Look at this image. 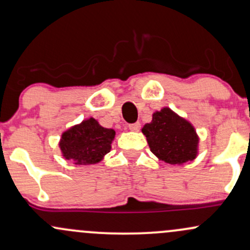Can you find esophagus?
Listing matches in <instances>:
<instances>
[{
  "label": "esophagus",
  "instance_id": "esophagus-1",
  "mask_svg": "<svg viewBox=\"0 0 250 250\" xmlns=\"http://www.w3.org/2000/svg\"><path fill=\"white\" fill-rule=\"evenodd\" d=\"M128 127H129V129H130V130L139 131L140 128H141V125H140V122H135V123H130Z\"/></svg>",
  "mask_w": 250,
  "mask_h": 250
}]
</instances>
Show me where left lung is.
Here are the masks:
<instances>
[{"instance_id":"obj_1","label":"left lung","mask_w":250,"mask_h":250,"mask_svg":"<svg viewBox=\"0 0 250 250\" xmlns=\"http://www.w3.org/2000/svg\"><path fill=\"white\" fill-rule=\"evenodd\" d=\"M151 153L162 161L180 165L193 161L197 154V137L193 125L185 119L163 108L153 114V121L142 128Z\"/></svg>"}]
</instances>
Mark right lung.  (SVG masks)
Returning a JSON list of instances; mask_svg holds the SVG:
<instances>
[{
  "mask_svg": "<svg viewBox=\"0 0 250 250\" xmlns=\"http://www.w3.org/2000/svg\"><path fill=\"white\" fill-rule=\"evenodd\" d=\"M114 139L115 130L103 128L91 117L63 133L60 147L63 156L69 161H75L76 165H93L110 151Z\"/></svg>",
  "mask_w": 250,
  "mask_h": 250,
  "instance_id": "right-lung-1",
  "label": "right lung"
}]
</instances>
